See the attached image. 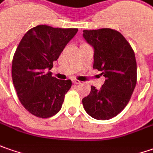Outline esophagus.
I'll use <instances>...</instances> for the list:
<instances>
[{
  "label": "esophagus",
  "instance_id": "esophagus-1",
  "mask_svg": "<svg viewBox=\"0 0 153 153\" xmlns=\"http://www.w3.org/2000/svg\"><path fill=\"white\" fill-rule=\"evenodd\" d=\"M72 83H73L74 85H79V84H80V81L76 80V79H73V80H72Z\"/></svg>",
  "mask_w": 153,
  "mask_h": 153
}]
</instances>
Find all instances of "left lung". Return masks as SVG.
I'll return each mask as SVG.
<instances>
[{
  "instance_id": "8db88e82",
  "label": "left lung",
  "mask_w": 153,
  "mask_h": 153,
  "mask_svg": "<svg viewBox=\"0 0 153 153\" xmlns=\"http://www.w3.org/2000/svg\"><path fill=\"white\" fill-rule=\"evenodd\" d=\"M83 36L94 48L93 68L102 72L106 78L100 90L91 86L90 94L82 100L83 106L94 119H112L126 107L136 85L134 51L114 29L84 30Z\"/></svg>"
}]
</instances>
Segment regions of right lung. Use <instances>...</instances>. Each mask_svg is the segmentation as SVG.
I'll use <instances>...</instances> for the list:
<instances>
[{
    "instance_id": "add662e5",
    "label": "right lung",
    "mask_w": 153,
    "mask_h": 153,
    "mask_svg": "<svg viewBox=\"0 0 153 153\" xmlns=\"http://www.w3.org/2000/svg\"><path fill=\"white\" fill-rule=\"evenodd\" d=\"M77 32L38 25L24 34L14 53L13 85L22 105L36 117L46 119L58 113L71 88L70 79H57L50 70Z\"/></svg>"
}]
</instances>
